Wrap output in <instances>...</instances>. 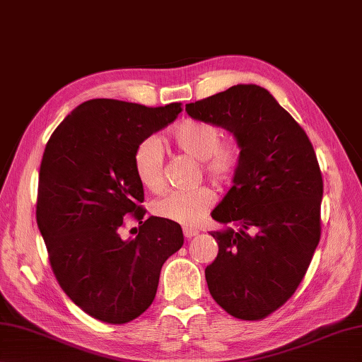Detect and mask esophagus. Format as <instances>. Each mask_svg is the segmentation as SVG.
<instances>
[{
    "label": "esophagus",
    "instance_id": "obj_1",
    "mask_svg": "<svg viewBox=\"0 0 362 362\" xmlns=\"http://www.w3.org/2000/svg\"><path fill=\"white\" fill-rule=\"evenodd\" d=\"M183 235H185V238H193V236H196V235H199V230H196V228H188V227H185L183 228Z\"/></svg>",
    "mask_w": 362,
    "mask_h": 362
}]
</instances>
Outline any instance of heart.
<instances>
[{
  "mask_svg": "<svg viewBox=\"0 0 362 362\" xmlns=\"http://www.w3.org/2000/svg\"><path fill=\"white\" fill-rule=\"evenodd\" d=\"M169 143L175 149L202 163L210 179L224 185L233 179L240 166V148L232 140L221 141V130L199 119H185L169 134ZM134 171L138 182L149 191H158L163 185V151L153 136L144 138L134 151ZM210 188L171 191L153 204V213L161 219L182 226H197L214 204Z\"/></svg>",
  "mask_w": 362,
  "mask_h": 362,
  "instance_id": "obj_1",
  "label": "heart"
}]
</instances>
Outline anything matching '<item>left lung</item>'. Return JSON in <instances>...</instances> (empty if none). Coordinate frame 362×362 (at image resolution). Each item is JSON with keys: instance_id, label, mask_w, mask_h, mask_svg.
I'll return each instance as SVG.
<instances>
[{"instance_id": "1", "label": "left lung", "mask_w": 362, "mask_h": 362, "mask_svg": "<svg viewBox=\"0 0 362 362\" xmlns=\"http://www.w3.org/2000/svg\"><path fill=\"white\" fill-rule=\"evenodd\" d=\"M185 109L226 129L240 148L233 187L211 213L224 228L210 232L219 252L205 279L221 308L259 320L294 294L319 244L324 182L316 152L297 121L255 83Z\"/></svg>"}]
</instances>
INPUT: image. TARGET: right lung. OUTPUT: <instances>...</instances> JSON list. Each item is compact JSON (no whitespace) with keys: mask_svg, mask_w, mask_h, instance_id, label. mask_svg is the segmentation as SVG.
I'll list each match as a JSON object with an SVG mask.
<instances>
[{"mask_svg":"<svg viewBox=\"0 0 362 362\" xmlns=\"http://www.w3.org/2000/svg\"><path fill=\"white\" fill-rule=\"evenodd\" d=\"M180 103L146 107L90 99L68 115L46 143L38 173L37 226L52 272L88 316L126 324L149 308L165 261L183 245L177 222L149 216L134 151L165 129ZM134 214L139 235L122 240V218Z\"/></svg>","mask_w":362,"mask_h":362,"instance_id":"add662e5","label":"right lung"}]
</instances>
